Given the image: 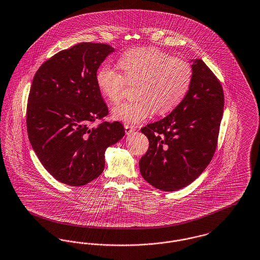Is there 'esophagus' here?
<instances>
[{"label": "esophagus", "mask_w": 260, "mask_h": 260, "mask_svg": "<svg viewBox=\"0 0 260 260\" xmlns=\"http://www.w3.org/2000/svg\"><path fill=\"white\" fill-rule=\"evenodd\" d=\"M124 131H125L126 135H131L132 133H134L136 131V127L131 124H124Z\"/></svg>", "instance_id": "obj_1"}]
</instances>
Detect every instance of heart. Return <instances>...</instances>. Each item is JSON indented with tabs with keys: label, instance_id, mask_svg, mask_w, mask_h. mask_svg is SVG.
Masks as SVG:
<instances>
[{
	"label": "heart",
	"instance_id": "b5f03b06",
	"mask_svg": "<svg viewBox=\"0 0 260 260\" xmlns=\"http://www.w3.org/2000/svg\"><path fill=\"white\" fill-rule=\"evenodd\" d=\"M122 71L102 66L96 74V84L109 102L122 100L127 84H138V101L113 108L115 120L138 123L152 116L173 111L189 89L192 71L188 62L154 48H138L124 53L119 60Z\"/></svg>",
	"mask_w": 260,
	"mask_h": 260
}]
</instances>
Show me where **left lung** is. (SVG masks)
I'll return each mask as SVG.
<instances>
[{
  "mask_svg": "<svg viewBox=\"0 0 260 260\" xmlns=\"http://www.w3.org/2000/svg\"><path fill=\"white\" fill-rule=\"evenodd\" d=\"M190 61L192 78L183 101L164 119L141 128L149 140L139 161L141 176L164 191L181 189L197 180L217 146L223 88L204 61Z\"/></svg>",
  "mask_w": 260,
  "mask_h": 260,
  "instance_id": "left-lung-1",
  "label": "left lung"
}]
</instances>
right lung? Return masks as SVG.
<instances>
[{"label": "right lung", "mask_w": 260, "mask_h": 260, "mask_svg": "<svg viewBox=\"0 0 260 260\" xmlns=\"http://www.w3.org/2000/svg\"><path fill=\"white\" fill-rule=\"evenodd\" d=\"M113 47L83 42L62 50L35 74L27 104V134L44 168L59 182L84 185L105 167V151L124 136L120 122L91 123L108 115L96 84Z\"/></svg>", "instance_id": "1"}]
</instances>
